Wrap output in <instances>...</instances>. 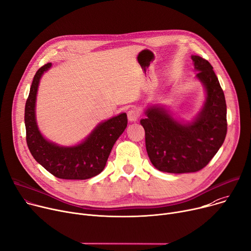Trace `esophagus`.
Listing matches in <instances>:
<instances>
[{
  "label": "esophagus",
  "instance_id": "obj_1",
  "mask_svg": "<svg viewBox=\"0 0 251 251\" xmlns=\"http://www.w3.org/2000/svg\"><path fill=\"white\" fill-rule=\"evenodd\" d=\"M140 110L137 109V108H130L128 111H127V118L130 122H136L138 121V119L140 118Z\"/></svg>",
  "mask_w": 251,
  "mask_h": 251
}]
</instances>
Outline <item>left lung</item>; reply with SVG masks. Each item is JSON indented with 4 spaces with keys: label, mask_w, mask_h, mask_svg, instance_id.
Masks as SVG:
<instances>
[{
    "label": "left lung",
    "mask_w": 251,
    "mask_h": 251,
    "mask_svg": "<svg viewBox=\"0 0 251 251\" xmlns=\"http://www.w3.org/2000/svg\"><path fill=\"white\" fill-rule=\"evenodd\" d=\"M197 77L204 84L207 99L197 119L181 125L163 108L147 109L146 149L151 164L166 173H193L202 170L222 146L227 132L224 92L212 65L200 56H192Z\"/></svg>",
    "instance_id": "left-lung-1"
}]
</instances>
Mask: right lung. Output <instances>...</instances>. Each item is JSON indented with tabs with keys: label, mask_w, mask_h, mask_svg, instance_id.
Instances as JSON below:
<instances>
[{
	"label": "right lung",
	"mask_w": 251,
	"mask_h": 251,
	"mask_svg": "<svg viewBox=\"0 0 251 251\" xmlns=\"http://www.w3.org/2000/svg\"><path fill=\"white\" fill-rule=\"evenodd\" d=\"M51 67L47 63L34 75L25 105L26 142L34 159L53 176L65 180L92 178L105 167L111 149L126 127L127 118L121 113L100 124L80 145L64 148L46 141L37 127L35 101L38 84L42 74Z\"/></svg>",
	"instance_id": "1"
}]
</instances>
